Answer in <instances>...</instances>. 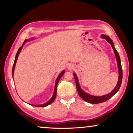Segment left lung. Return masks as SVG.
Segmentation results:
<instances>
[{"label": "left lung", "instance_id": "left-lung-1", "mask_svg": "<svg viewBox=\"0 0 133 133\" xmlns=\"http://www.w3.org/2000/svg\"><path fill=\"white\" fill-rule=\"evenodd\" d=\"M102 37L106 40V41L109 42V43L111 44L112 48L114 50V53H115L117 62V64H118L119 78H118V83H117V85L116 86L115 89H114L111 92V93L107 94V95L103 96H94L90 95V94L85 93V92H84L82 90V89H81V87L79 85V83H78V81L77 76H76L75 74L74 73L73 75H74V77H75V82H76V88H77L78 93V94H79L80 97L83 99V100L85 101V102L90 103H91V104H98V103L104 102H105V101L109 100V98H110L111 97L113 96L114 94H115L118 91V90L120 89V87L121 86V82H122V78H123L122 67H121L120 56H119L117 51L116 50V49H115V48H114L113 42H112L111 39H110L109 36H106V35H102Z\"/></svg>", "mask_w": 133, "mask_h": 133}]
</instances>
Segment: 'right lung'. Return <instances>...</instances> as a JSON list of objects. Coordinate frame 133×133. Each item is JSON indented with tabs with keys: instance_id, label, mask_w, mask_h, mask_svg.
<instances>
[{
	"instance_id": "obj_1",
	"label": "right lung",
	"mask_w": 133,
	"mask_h": 133,
	"mask_svg": "<svg viewBox=\"0 0 133 133\" xmlns=\"http://www.w3.org/2000/svg\"><path fill=\"white\" fill-rule=\"evenodd\" d=\"M28 41V40H24L23 44H22V46L19 49V50H18L17 52L16 53V57H15V62H14V63H13V69H12V75H13V73H14V69H15V65L16 63V61H17V57H18V56L19 55V53L21 52V51L22 49V47H23V44L25 43ZM64 71H63L59 75L57 78V79L56 80V84H55V91H54V94L52 96V97L50 98V100H49L48 102H46V103H44L43 104H39V105H34V104H31V105H33V106H36V107H46L47 105H48L49 104H50V103H51L52 102H54V100H55V99L56 97V92H57V84L58 83V81L60 80V78L62 77V76L64 75Z\"/></svg>"
}]
</instances>
